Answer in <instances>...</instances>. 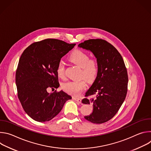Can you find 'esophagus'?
<instances>
[{
  "instance_id": "34e87169",
  "label": "esophagus",
  "mask_w": 151,
  "mask_h": 151,
  "mask_svg": "<svg viewBox=\"0 0 151 151\" xmlns=\"http://www.w3.org/2000/svg\"><path fill=\"white\" fill-rule=\"evenodd\" d=\"M72 99H73V100H75V101H76L79 103H81V99H79V98H77V97H72Z\"/></svg>"
}]
</instances>
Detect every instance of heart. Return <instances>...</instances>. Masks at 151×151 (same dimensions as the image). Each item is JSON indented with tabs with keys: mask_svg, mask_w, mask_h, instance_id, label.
Instances as JSON below:
<instances>
[{
	"mask_svg": "<svg viewBox=\"0 0 151 151\" xmlns=\"http://www.w3.org/2000/svg\"><path fill=\"white\" fill-rule=\"evenodd\" d=\"M69 60L81 68L80 78H83L89 82H92L96 80L99 72V64L96 60L90 58L87 53L79 50L74 51L70 54ZM56 72L58 77L61 78L65 77V66L62 61L58 62ZM86 87L87 84L82 79L70 81L63 83L62 85V88L64 91L75 96H79L85 89Z\"/></svg>",
	"mask_w": 151,
	"mask_h": 151,
	"instance_id": "1",
	"label": "heart"
}]
</instances>
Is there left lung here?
<instances>
[{"label": "left lung", "instance_id": "obj_1", "mask_svg": "<svg viewBox=\"0 0 151 151\" xmlns=\"http://www.w3.org/2000/svg\"><path fill=\"white\" fill-rule=\"evenodd\" d=\"M78 47L91 51L99 66L97 78L82 100L93 107L92 114L84 118L94 124L106 122L116 115L127 95L128 78L124 61L118 50L103 39L85 40ZM92 95L96 98H87Z\"/></svg>", "mask_w": 151, "mask_h": 151}]
</instances>
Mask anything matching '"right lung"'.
Masks as SVG:
<instances>
[{
    "mask_svg": "<svg viewBox=\"0 0 151 151\" xmlns=\"http://www.w3.org/2000/svg\"><path fill=\"white\" fill-rule=\"evenodd\" d=\"M76 44L47 39L29 45L21 54L15 74L18 97L26 113L38 122L49 121L57 115L72 97L59 87L57 66Z\"/></svg>",
    "mask_w": 151,
    "mask_h": 151,
    "instance_id": "right-lung-1",
    "label": "right lung"
}]
</instances>
